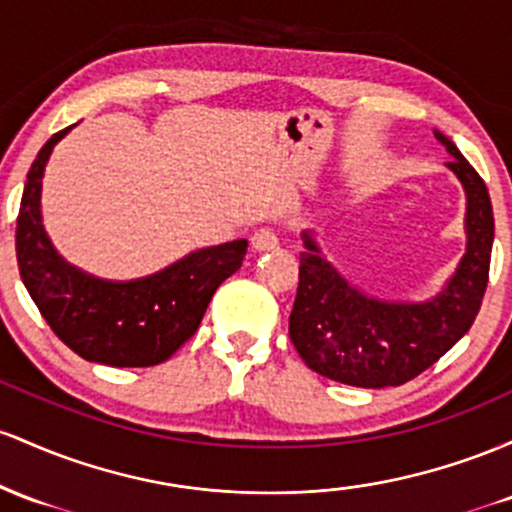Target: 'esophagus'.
<instances>
[{"mask_svg":"<svg viewBox=\"0 0 512 512\" xmlns=\"http://www.w3.org/2000/svg\"><path fill=\"white\" fill-rule=\"evenodd\" d=\"M251 246H254V251H258V254H263V251L278 249L280 239L273 229H258L254 237H251Z\"/></svg>","mask_w":512,"mask_h":512,"instance_id":"1","label":"esophagus"}]
</instances>
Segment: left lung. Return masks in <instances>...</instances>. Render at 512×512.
I'll return each mask as SVG.
<instances>
[{"instance_id":"8db88e82","label":"left lung","mask_w":512,"mask_h":512,"mask_svg":"<svg viewBox=\"0 0 512 512\" xmlns=\"http://www.w3.org/2000/svg\"><path fill=\"white\" fill-rule=\"evenodd\" d=\"M435 140L452 157L445 166L467 195V251L438 295L423 302L367 295L321 254L314 232H302L290 338L304 365L333 382L363 389L399 387L440 360L479 314L493 246L491 198L455 142L440 130Z\"/></svg>"}]
</instances>
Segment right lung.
<instances>
[{
	"label": "right lung",
	"mask_w": 512,
	"mask_h": 512,
	"mask_svg": "<svg viewBox=\"0 0 512 512\" xmlns=\"http://www.w3.org/2000/svg\"><path fill=\"white\" fill-rule=\"evenodd\" d=\"M72 128L45 142L26 176L16 220L21 280L55 336L84 360L111 367L159 365L193 336L217 287L241 268L249 241L191 251L135 280H103L67 263L43 227L40 191L50 154Z\"/></svg>",
	"instance_id": "obj_1"
}]
</instances>
